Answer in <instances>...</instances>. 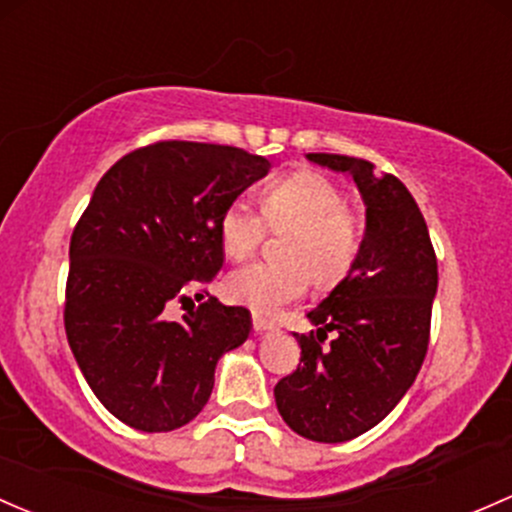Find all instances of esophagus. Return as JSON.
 I'll return each mask as SVG.
<instances>
[{
    "instance_id": "34e87169",
    "label": "esophagus",
    "mask_w": 512,
    "mask_h": 512,
    "mask_svg": "<svg viewBox=\"0 0 512 512\" xmlns=\"http://www.w3.org/2000/svg\"><path fill=\"white\" fill-rule=\"evenodd\" d=\"M252 328H255V333H270V331H277V324L274 321H267L262 319V316H252Z\"/></svg>"
}]
</instances>
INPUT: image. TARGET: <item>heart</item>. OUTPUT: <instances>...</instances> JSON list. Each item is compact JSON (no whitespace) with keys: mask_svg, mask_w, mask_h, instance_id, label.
<instances>
[{"mask_svg":"<svg viewBox=\"0 0 512 512\" xmlns=\"http://www.w3.org/2000/svg\"><path fill=\"white\" fill-rule=\"evenodd\" d=\"M262 214L270 228H292L284 262H255L225 279V297L255 314H274L309 289L341 282L360 250L358 218L346 208V193L316 171H297L262 191ZM265 219L247 201L228 203L218 223L223 252L230 260L252 257L265 238Z\"/></svg>","mask_w":512,"mask_h":512,"instance_id":"1","label":"heart"}]
</instances>
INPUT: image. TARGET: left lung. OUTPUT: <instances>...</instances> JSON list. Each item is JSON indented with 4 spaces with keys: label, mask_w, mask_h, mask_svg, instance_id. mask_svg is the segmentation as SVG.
<instances>
[{
    "label": "left lung",
    "mask_w": 512,
    "mask_h": 512,
    "mask_svg": "<svg viewBox=\"0 0 512 512\" xmlns=\"http://www.w3.org/2000/svg\"><path fill=\"white\" fill-rule=\"evenodd\" d=\"M306 159L355 181L365 235L346 277L306 314L316 336L294 333L301 363L279 380L274 400L299 437L338 444L383 422L412 387L427 355L439 274L424 215L400 179L365 159ZM328 330L337 338L324 349Z\"/></svg>",
    "instance_id": "left-lung-1"
}]
</instances>
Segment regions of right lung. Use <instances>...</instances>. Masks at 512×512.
I'll return each mask as SVG.
<instances>
[{
    "mask_svg": "<svg viewBox=\"0 0 512 512\" xmlns=\"http://www.w3.org/2000/svg\"><path fill=\"white\" fill-rule=\"evenodd\" d=\"M238 147L157 142L110 166L71 238L66 336L95 397L139 432H171L206 407L223 353L250 336V311L215 297L181 321L169 306L225 262V206L267 176Z\"/></svg>",
    "mask_w": 512,
    "mask_h": 512,
    "instance_id": "add662e5",
    "label": "right lung"
}]
</instances>
